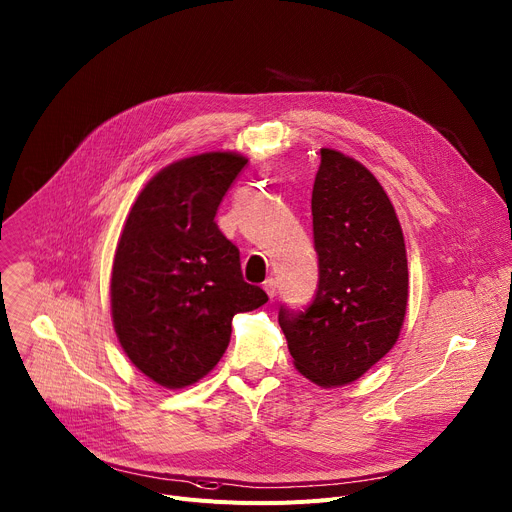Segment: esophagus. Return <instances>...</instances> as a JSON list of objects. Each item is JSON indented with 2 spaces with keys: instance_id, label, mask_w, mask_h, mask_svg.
<instances>
[{
  "instance_id": "obj_1",
  "label": "esophagus",
  "mask_w": 512,
  "mask_h": 512,
  "mask_svg": "<svg viewBox=\"0 0 512 512\" xmlns=\"http://www.w3.org/2000/svg\"><path fill=\"white\" fill-rule=\"evenodd\" d=\"M263 290L267 292L269 298H274V296L278 294V282H276L274 278H267V280L263 282Z\"/></svg>"
}]
</instances>
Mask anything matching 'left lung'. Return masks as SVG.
<instances>
[{
  "label": "left lung",
  "mask_w": 512,
  "mask_h": 512,
  "mask_svg": "<svg viewBox=\"0 0 512 512\" xmlns=\"http://www.w3.org/2000/svg\"><path fill=\"white\" fill-rule=\"evenodd\" d=\"M319 284L304 311L280 306L296 370L342 387L397 342L407 309L403 232L381 183L358 160L323 148L313 185Z\"/></svg>",
  "instance_id": "1"
}]
</instances>
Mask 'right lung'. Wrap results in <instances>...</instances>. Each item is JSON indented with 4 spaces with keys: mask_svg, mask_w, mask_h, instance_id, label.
Listing matches in <instances>:
<instances>
[{
    "mask_svg": "<svg viewBox=\"0 0 512 512\" xmlns=\"http://www.w3.org/2000/svg\"><path fill=\"white\" fill-rule=\"evenodd\" d=\"M234 152H208L162 168L135 199L111 276L119 344L148 379L183 389L218 364L232 317L267 294L243 280L241 253L216 212L245 168Z\"/></svg>",
    "mask_w": 512,
    "mask_h": 512,
    "instance_id": "add662e5",
    "label": "right lung"
}]
</instances>
